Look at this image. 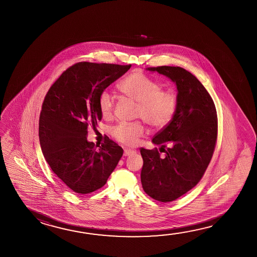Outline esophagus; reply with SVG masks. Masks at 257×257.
<instances>
[{"label":"esophagus","instance_id":"obj_1","mask_svg":"<svg viewBox=\"0 0 257 257\" xmlns=\"http://www.w3.org/2000/svg\"><path fill=\"white\" fill-rule=\"evenodd\" d=\"M136 153V151L135 150H131V149L125 148L124 149V156H130V155H133V154H135Z\"/></svg>","mask_w":257,"mask_h":257}]
</instances>
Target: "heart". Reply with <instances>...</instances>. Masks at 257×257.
<instances>
[{
	"instance_id": "heart-1",
	"label": "heart",
	"mask_w": 257,
	"mask_h": 257,
	"mask_svg": "<svg viewBox=\"0 0 257 257\" xmlns=\"http://www.w3.org/2000/svg\"><path fill=\"white\" fill-rule=\"evenodd\" d=\"M118 90L137 104L135 117L143 119L152 128H162L171 122L177 108V96L171 91H162L157 82L136 71L119 83ZM113 99L108 92L99 95L98 106L103 116H109L113 110ZM110 135L126 145L137 144L144 135L141 122H120L110 129Z\"/></svg>"
}]
</instances>
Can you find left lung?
<instances>
[{
  "mask_svg": "<svg viewBox=\"0 0 257 257\" xmlns=\"http://www.w3.org/2000/svg\"><path fill=\"white\" fill-rule=\"evenodd\" d=\"M146 70L170 78L178 92L173 117L152 141L164 156L156 148L141 149L143 189L151 198L170 202L198 184L211 161L217 136L216 107L202 84L184 68L162 66Z\"/></svg>",
  "mask_w": 257,
  "mask_h": 257,
  "instance_id": "8db88e82",
  "label": "left lung"
}]
</instances>
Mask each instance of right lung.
<instances>
[{"label":"right lung","mask_w":257,"mask_h":257,"mask_svg":"<svg viewBox=\"0 0 257 257\" xmlns=\"http://www.w3.org/2000/svg\"><path fill=\"white\" fill-rule=\"evenodd\" d=\"M130 68L79 62L62 73L46 95L39 123L41 151L57 177L76 193L102 188L122 158V147L108 137L95 146L86 136L88 126L95 128L102 119L100 94Z\"/></svg>","instance_id":"obj_1"}]
</instances>
